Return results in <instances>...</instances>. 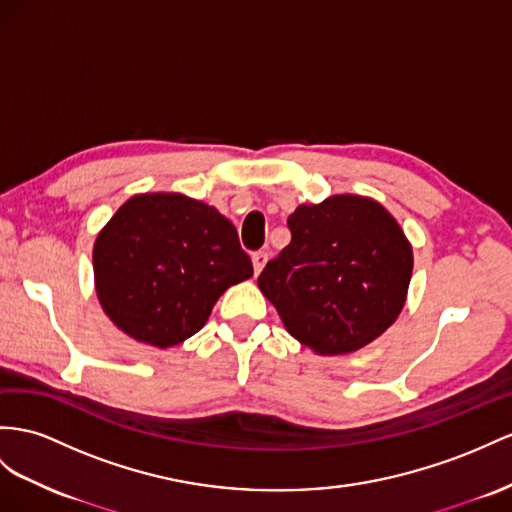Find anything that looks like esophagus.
Instances as JSON below:
<instances>
[{
    "label": "esophagus",
    "mask_w": 512,
    "mask_h": 512,
    "mask_svg": "<svg viewBox=\"0 0 512 512\" xmlns=\"http://www.w3.org/2000/svg\"><path fill=\"white\" fill-rule=\"evenodd\" d=\"M268 261V253L266 251H255L253 253V268H255V274H259L261 270H264Z\"/></svg>",
    "instance_id": "1"
}]
</instances>
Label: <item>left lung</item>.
I'll return each instance as SVG.
<instances>
[{"mask_svg": "<svg viewBox=\"0 0 512 512\" xmlns=\"http://www.w3.org/2000/svg\"><path fill=\"white\" fill-rule=\"evenodd\" d=\"M292 242L259 274V290L294 339L318 355H346L396 322L413 251L387 209L355 194L300 205Z\"/></svg>", "mask_w": 512, "mask_h": 512, "instance_id": "1", "label": "left lung"}]
</instances>
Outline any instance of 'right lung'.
<instances>
[{"label":"right lung","instance_id":"obj_1","mask_svg":"<svg viewBox=\"0 0 512 512\" xmlns=\"http://www.w3.org/2000/svg\"><path fill=\"white\" fill-rule=\"evenodd\" d=\"M93 264L103 311L157 348L199 333L222 292L253 274L231 222L173 192L123 203L97 235Z\"/></svg>","mask_w":512,"mask_h":512}]
</instances>
